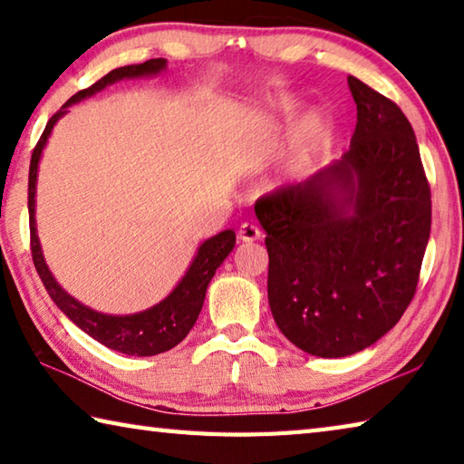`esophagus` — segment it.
<instances>
[{
  "label": "esophagus",
  "instance_id": "34e87169",
  "mask_svg": "<svg viewBox=\"0 0 464 464\" xmlns=\"http://www.w3.org/2000/svg\"><path fill=\"white\" fill-rule=\"evenodd\" d=\"M237 237L243 243H253V241H257L261 237V231H259V227H256V225L243 223L239 227V231H237Z\"/></svg>",
  "mask_w": 464,
  "mask_h": 464
}]
</instances>
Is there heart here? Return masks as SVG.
<instances>
[{
  "mask_svg": "<svg viewBox=\"0 0 464 464\" xmlns=\"http://www.w3.org/2000/svg\"><path fill=\"white\" fill-rule=\"evenodd\" d=\"M284 108H289V104H284ZM324 136H325V124L322 118L317 114H307L297 129L292 160H289V165L281 180L302 179L305 172L310 170L314 154L317 147H320V142L324 140Z\"/></svg>",
  "mask_w": 464,
  "mask_h": 464,
  "instance_id": "1",
  "label": "heart"
}]
</instances>
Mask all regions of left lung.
Here are the masks:
<instances>
[{
	"instance_id": "1",
	"label": "left lung",
	"mask_w": 464,
	"mask_h": 464,
	"mask_svg": "<svg viewBox=\"0 0 464 464\" xmlns=\"http://www.w3.org/2000/svg\"><path fill=\"white\" fill-rule=\"evenodd\" d=\"M350 150L267 197V297L277 328L312 356L343 358L390 332L412 302L430 237V187L392 100L348 76Z\"/></svg>"
}]
</instances>
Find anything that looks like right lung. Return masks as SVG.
Returning <instances> with one entry per match:
<instances>
[{
    "label": "right lung",
    "instance_id": "right-lung-1",
    "mask_svg": "<svg viewBox=\"0 0 464 464\" xmlns=\"http://www.w3.org/2000/svg\"><path fill=\"white\" fill-rule=\"evenodd\" d=\"M167 70L165 58H154L142 63H130V66L116 68L108 72L104 78H100L96 84L86 90H80L78 94L72 96L60 111L50 118L45 124V130L40 136L38 144L32 152L30 162V180H27V208H30V235H32V257L34 266L38 269L44 287L48 289L50 297L53 299L60 310L74 322L82 332H86L90 338L104 343L106 348L116 350L126 356H157V353L175 348L177 343L187 338V334L193 328L201 307L205 302V294L208 281L213 279L215 271L219 269L221 263L235 247V231L225 229L217 233L215 237L203 241L198 245L195 259L190 261L187 274L180 277L175 289L149 310L129 314V315H111L96 312L92 307L78 302L63 289L56 277L52 276L48 263L44 259V251L38 237V227H35V183H38V167L42 152L48 144L53 126L63 114H68V108L80 100L94 96L100 90L114 84V82L129 80V78H147L159 76Z\"/></svg>",
    "mask_w": 464,
    "mask_h": 464
}]
</instances>
